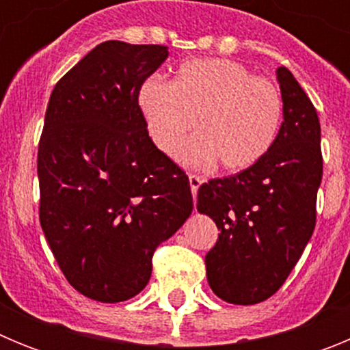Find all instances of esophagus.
Instances as JSON below:
<instances>
[{"label": "esophagus", "instance_id": "1", "mask_svg": "<svg viewBox=\"0 0 350 350\" xmlns=\"http://www.w3.org/2000/svg\"><path fill=\"white\" fill-rule=\"evenodd\" d=\"M189 184H191V193H193V196H196L200 185L203 184V178L194 175V173H189Z\"/></svg>", "mask_w": 350, "mask_h": 350}]
</instances>
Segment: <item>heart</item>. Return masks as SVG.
Wrapping results in <instances>:
<instances>
[{
    "label": "heart",
    "mask_w": 350,
    "mask_h": 350,
    "mask_svg": "<svg viewBox=\"0 0 350 350\" xmlns=\"http://www.w3.org/2000/svg\"><path fill=\"white\" fill-rule=\"evenodd\" d=\"M138 105L154 144L168 156L178 152L194 122L202 131L182 159L189 165L219 161L226 172L254 166L277 140L284 101L273 82L231 59H189L172 83L148 79Z\"/></svg>",
    "instance_id": "obj_1"
}]
</instances>
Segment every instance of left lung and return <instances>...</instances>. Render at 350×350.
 I'll return each mask as SVG.
<instances>
[{
    "label": "left lung",
    "mask_w": 350,
    "mask_h": 350,
    "mask_svg": "<svg viewBox=\"0 0 350 350\" xmlns=\"http://www.w3.org/2000/svg\"><path fill=\"white\" fill-rule=\"evenodd\" d=\"M277 79L284 120L267 156L198 189V212L212 217L221 231L205 256L206 279L219 298L234 305L273 296L315 228L323 178L319 117L287 68L277 70Z\"/></svg>",
    "instance_id": "left-lung-1"
}]
</instances>
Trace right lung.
<instances>
[{"label":"right lung","instance_id":"1","mask_svg":"<svg viewBox=\"0 0 350 350\" xmlns=\"http://www.w3.org/2000/svg\"><path fill=\"white\" fill-rule=\"evenodd\" d=\"M165 45L108 40L55 83L38 145L40 224L68 282L103 303L137 296L152 254L193 212L189 178L138 105Z\"/></svg>","mask_w":350,"mask_h":350}]
</instances>
